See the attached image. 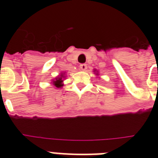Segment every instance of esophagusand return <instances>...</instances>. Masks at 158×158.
<instances>
[{"instance_id":"esophagus-1","label":"esophagus","mask_w":158,"mask_h":158,"mask_svg":"<svg viewBox=\"0 0 158 158\" xmlns=\"http://www.w3.org/2000/svg\"><path fill=\"white\" fill-rule=\"evenodd\" d=\"M79 68H80V69L82 70V71H85V70H86L87 68V64H80V65H79Z\"/></svg>"}]
</instances>
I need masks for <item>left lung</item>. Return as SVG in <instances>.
<instances>
[{"instance_id": "1", "label": "left lung", "mask_w": 158, "mask_h": 158, "mask_svg": "<svg viewBox=\"0 0 158 158\" xmlns=\"http://www.w3.org/2000/svg\"><path fill=\"white\" fill-rule=\"evenodd\" d=\"M94 71H95V70H94Z\"/></svg>"}]
</instances>
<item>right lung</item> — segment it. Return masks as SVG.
<instances>
[{"label":"right lung","instance_id":"add662e5","mask_svg":"<svg viewBox=\"0 0 158 158\" xmlns=\"http://www.w3.org/2000/svg\"><path fill=\"white\" fill-rule=\"evenodd\" d=\"M64 73H61L60 76L56 78V79H53L52 80L53 85H54L56 87H57V88H60V87L64 86V84H63V82H64V80H63V78L64 77Z\"/></svg>","mask_w":158,"mask_h":158}]
</instances>
